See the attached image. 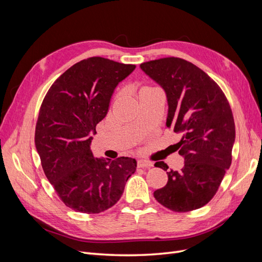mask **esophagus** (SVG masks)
<instances>
[{
    "instance_id": "obj_1",
    "label": "esophagus",
    "mask_w": 262,
    "mask_h": 262,
    "mask_svg": "<svg viewBox=\"0 0 262 262\" xmlns=\"http://www.w3.org/2000/svg\"><path fill=\"white\" fill-rule=\"evenodd\" d=\"M153 164L148 162V161H145V160H139L138 161V167L139 168H149L152 167Z\"/></svg>"
}]
</instances>
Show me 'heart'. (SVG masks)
<instances>
[{"label": "heart", "instance_id": "obj_1", "mask_svg": "<svg viewBox=\"0 0 262 262\" xmlns=\"http://www.w3.org/2000/svg\"><path fill=\"white\" fill-rule=\"evenodd\" d=\"M146 89H152V87H150V86H144L142 90H146ZM142 90H141V91H142Z\"/></svg>", "mask_w": 262, "mask_h": 262}]
</instances>
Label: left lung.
Returning <instances> with one entry per match:
<instances>
[{"label": "left lung", "instance_id": "1", "mask_svg": "<svg viewBox=\"0 0 262 262\" xmlns=\"http://www.w3.org/2000/svg\"><path fill=\"white\" fill-rule=\"evenodd\" d=\"M141 69L167 95L166 125L182 136L176 145L185 157L180 170L167 172V184L154 191L155 199L173 212L200 209L215 195L231 167L235 141L231 106L217 83L187 60H150L141 63ZM155 167L168 170L164 162H156Z\"/></svg>", "mask_w": 262, "mask_h": 262}]
</instances>
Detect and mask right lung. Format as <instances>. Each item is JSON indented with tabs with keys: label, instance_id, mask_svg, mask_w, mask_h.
<instances>
[{
	"label": "right lung",
	"instance_id": "add662e5",
	"mask_svg": "<svg viewBox=\"0 0 262 262\" xmlns=\"http://www.w3.org/2000/svg\"><path fill=\"white\" fill-rule=\"evenodd\" d=\"M136 69L101 57L75 63L47 92L39 110L35 144L46 177L61 201L76 212L95 214L120 199L137 161L94 158L91 132L108 113L119 82Z\"/></svg>",
	"mask_w": 262,
	"mask_h": 262
}]
</instances>
